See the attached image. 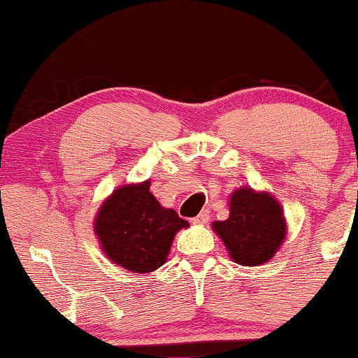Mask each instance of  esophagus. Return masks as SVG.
I'll list each match as a JSON object with an SVG mask.
<instances>
[{
    "label": "esophagus",
    "mask_w": 358,
    "mask_h": 358,
    "mask_svg": "<svg viewBox=\"0 0 358 358\" xmlns=\"http://www.w3.org/2000/svg\"><path fill=\"white\" fill-rule=\"evenodd\" d=\"M207 222H208V210L200 212L195 219H192V224H196V225H203L207 224Z\"/></svg>",
    "instance_id": "esophagus-1"
}]
</instances>
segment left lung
<instances>
[{"label":"left lung","instance_id":"1","mask_svg":"<svg viewBox=\"0 0 358 358\" xmlns=\"http://www.w3.org/2000/svg\"><path fill=\"white\" fill-rule=\"evenodd\" d=\"M227 220L213 222L232 261L242 266L268 262L286 239V220L281 205L268 192L242 187L229 199Z\"/></svg>","mask_w":358,"mask_h":358}]
</instances>
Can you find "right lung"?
<instances>
[{"instance_id":"right-lung-1","label":"right lung","mask_w":358,"mask_h":358,"mask_svg":"<svg viewBox=\"0 0 358 358\" xmlns=\"http://www.w3.org/2000/svg\"><path fill=\"white\" fill-rule=\"evenodd\" d=\"M150 180L117 188L104 200L94 232L106 256L131 273L146 274L165 264L175 234L188 227L150 192Z\"/></svg>"}]
</instances>
